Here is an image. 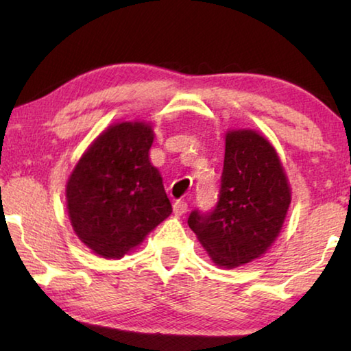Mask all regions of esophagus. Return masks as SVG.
<instances>
[{
    "instance_id": "34e87169",
    "label": "esophagus",
    "mask_w": 351,
    "mask_h": 351,
    "mask_svg": "<svg viewBox=\"0 0 351 351\" xmlns=\"http://www.w3.org/2000/svg\"><path fill=\"white\" fill-rule=\"evenodd\" d=\"M173 212L176 215H182L187 212V203L184 199H176L173 203Z\"/></svg>"
}]
</instances>
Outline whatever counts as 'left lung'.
I'll list each match as a JSON object with an SVG mask.
<instances>
[{
    "label": "left lung",
    "instance_id": "obj_1",
    "mask_svg": "<svg viewBox=\"0 0 351 351\" xmlns=\"http://www.w3.org/2000/svg\"><path fill=\"white\" fill-rule=\"evenodd\" d=\"M291 203L274 148L252 130L226 136L221 182L209 212L195 209L187 223L218 266L235 268L265 254L280 232Z\"/></svg>",
    "mask_w": 351,
    "mask_h": 351
}]
</instances>
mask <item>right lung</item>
<instances>
[{"label":"right lung","instance_id":"1","mask_svg":"<svg viewBox=\"0 0 351 351\" xmlns=\"http://www.w3.org/2000/svg\"><path fill=\"white\" fill-rule=\"evenodd\" d=\"M152 128L112 125L83 154L66 186L71 224L105 258H121L171 213L162 178L148 161Z\"/></svg>","mask_w":351,"mask_h":351}]
</instances>
